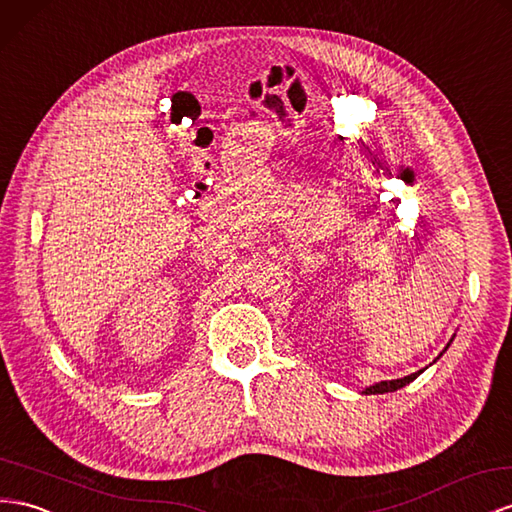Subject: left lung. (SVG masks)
Listing matches in <instances>:
<instances>
[{
  "instance_id": "1",
  "label": "left lung",
  "mask_w": 512,
  "mask_h": 512,
  "mask_svg": "<svg viewBox=\"0 0 512 512\" xmlns=\"http://www.w3.org/2000/svg\"><path fill=\"white\" fill-rule=\"evenodd\" d=\"M454 340V336L450 338V342ZM450 342L446 344V349L450 347ZM446 349L439 353V357L446 353ZM437 357V359H439ZM424 370H418V372H411V375H407V377H400V379H392V381H379V383H372V385H368V388L362 392V394H385V392H396V390H400V388H405L407 383H411L413 379H418L420 375H422Z\"/></svg>"
}]
</instances>
